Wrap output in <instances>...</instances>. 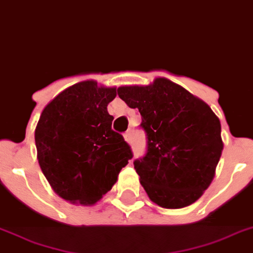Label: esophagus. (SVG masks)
Here are the masks:
<instances>
[{
	"mask_svg": "<svg viewBox=\"0 0 253 253\" xmlns=\"http://www.w3.org/2000/svg\"><path fill=\"white\" fill-rule=\"evenodd\" d=\"M124 139L125 142H128V143H130L131 142V135H130V131H126L124 134Z\"/></svg>",
	"mask_w": 253,
	"mask_h": 253,
	"instance_id": "obj_1",
	"label": "esophagus"
}]
</instances>
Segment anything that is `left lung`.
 Wrapping results in <instances>:
<instances>
[{"instance_id":"left-lung-1","label":"left lung","mask_w":253,"mask_h":253,"mask_svg":"<svg viewBox=\"0 0 253 253\" xmlns=\"http://www.w3.org/2000/svg\"><path fill=\"white\" fill-rule=\"evenodd\" d=\"M118 94L139 110L147 133V153L135 160L134 169L150 200L164 209L196 202L212 182L223 152L219 118L166 78L148 85H123Z\"/></svg>"}]
</instances>
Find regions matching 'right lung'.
<instances>
[{
	"label": "right lung",
	"instance_id": "add662e5",
	"mask_svg": "<svg viewBox=\"0 0 253 253\" xmlns=\"http://www.w3.org/2000/svg\"><path fill=\"white\" fill-rule=\"evenodd\" d=\"M115 97V87L79 82L41 114L34 131L37 159L51 188L70 204H97L133 156L123 135L111 129L107 105Z\"/></svg>",
	"mask_w": 253,
	"mask_h": 253
}]
</instances>
